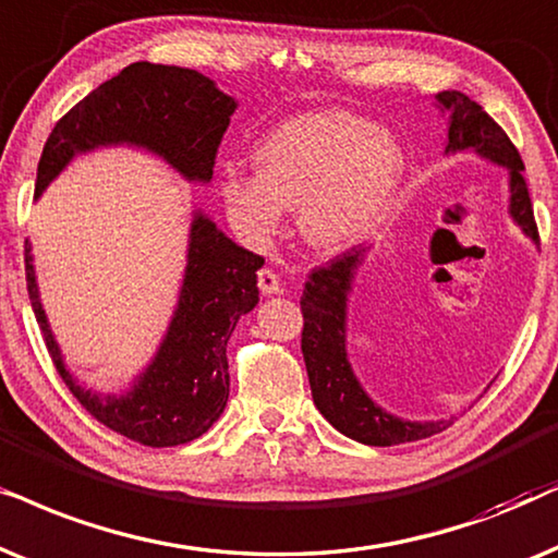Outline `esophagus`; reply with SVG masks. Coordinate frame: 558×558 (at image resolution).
Instances as JSON below:
<instances>
[{"label": "esophagus", "instance_id": "esophagus-1", "mask_svg": "<svg viewBox=\"0 0 558 558\" xmlns=\"http://www.w3.org/2000/svg\"><path fill=\"white\" fill-rule=\"evenodd\" d=\"M257 288L265 295L280 293V280H278V275H275L272 267H263V270H257Z\"/></svg>", "mask_w": 558, "mask_h": 558}]
</instances>
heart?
I'll list each match as a JSON object with an SVG mask.
<instances>
[{
  "label": "heart",
  "mask_w": 558,
  "mask_h": 558,
  "mask_svg": "<svg viewBox=\"0 0 558 558\" xmlns=\"http://www.w3.org/2000/svg\"><path fill=\"white\" fill-rule=\"evenodd\" d=\"M255 173L227 166L219 191L250 240L278 232L283 209L301 211L314 247L344 250L385 219L405 178V153L390 132L349 111H308L278 124L252 150Z\"/></svg>",
  "instance_id": "b5f03b06"
}]
</instances>
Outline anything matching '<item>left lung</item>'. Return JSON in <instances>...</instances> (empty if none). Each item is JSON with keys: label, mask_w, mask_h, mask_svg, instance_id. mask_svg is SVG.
<instances>
[{"label": "left lung", "mask_w": 558, "mask_h": 558, "mask_svg": "<svg viewBox=\"0 0 558 558\" xmlns=\"http://www.w3.org/2000/svg\"><path fill=\"white\" fill-rule=\"evenodd\" d=\"M441 109L449 111L447 153L474 150L487 160L508 168L510 173V217L518 227L538 242V227L533 219L529 183L523 178V160L500 124L462 92H441L436 96ZM367 247L341 252L308 275L301 295L303 333L301 349L306 360L311 396L326 421L349 439L367 447H396L405 441H421L441 434L451 421H403L383 411L362 390L347 360V295L352 291L356 267L365 259Z\"/></svg>", "instance_id": "obj_1"}]
</instances>
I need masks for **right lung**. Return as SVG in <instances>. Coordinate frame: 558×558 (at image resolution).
<instances>
[{
  "mask_svg": "<svg viewBox=\"0 0 558 558\" xmlns=\"http://www.w3.org/2000/svg\"><path fill=\"white\" fill-rule=\"evenodd\" d=\"M236 101L211 78L178 65L132 63L58 119L37 162L35 196L76 153L104 145H137L170 162L189 181H211L214 160ZM265 259L221 234L204 214L191 221L189 265L166 339L124 396H96L63 365L37 295L25 242L27 295L50 360L73 398L104 426L145 444L178 447L206 434L229 398L227 341L236 322L257 306V270Z\"/></svg>",
  "mask_w": 558,
  "mask_h": 558,
  "instance_id": "1",
  "label": "right lung"
}]
</instances>
